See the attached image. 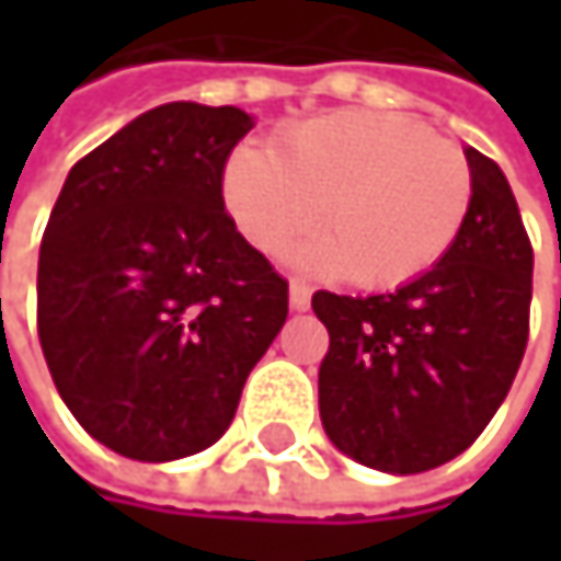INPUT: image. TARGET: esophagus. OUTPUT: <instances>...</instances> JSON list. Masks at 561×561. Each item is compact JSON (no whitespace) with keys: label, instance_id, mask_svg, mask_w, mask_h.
<instances>
[{"label":"esophagus","instance_id":"34e87169","mask_svg":"<svg viewBox=\"0 0 561 561\" xmlns=\"http://www.w3.org/2000/svg\"><path fill=\"white\" fill-rule=\"evenodd\" d=\"M288 305H291V311H308V305H311V288H308L305 282H291V285H288Z\"/></svg>","mask_w":561,"mask_h":561}]
</instances>
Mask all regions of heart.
I'll return each instance as SVG.
<instances>
[{"label":"heart","instance_id":"obj_1","mask_svg":"<svg viewBox=\"0 0 561 561\" xmlns=\"http://www.w3.org/2000/svg\"><path fill=\"white\" fill-rule=\"evenodd\" d=\"M471 194V165L455 142L364 110L311 119L276 152L247 146L224 174L227 210L260 253L279 256L321 217L328 237L298 247L295 263L347 270L367 288L432 270L458 240Z\"/></svg>","mask_w":561,"mask_h":561}]
</instances>
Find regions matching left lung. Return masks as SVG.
<instances>
[{
	"instance_id": "1",
	"label": "left lung",
	"mask_w": 561,
	"mask_h": 561,
	"mask_svg": "<svg viewBox=\"0 0 561 561\" xmlns=\"http://www.w3.org/2000/svg\"><path fill=\"white\" fill-rule=\"evenodd\" d=\"M474 194L451 250L387 295L314 291L328 328L318 409L354 461L432 471L488 428L529 337L533 247L497 162L465 149Z\"/></svg>"
}]
</instances>
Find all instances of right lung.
I'll list each match as a JSON object with an SVG mask.
<instances>
[{
	"label": "right lung",
	"instance_id": "right-lung-1",
	"mask_svg": "<svg viewBox=\"0 0 561 561\" xmlns=\"http://www.w3.org/2000/svg\"><path fill=\"white\" fill-rule=\"evenodd\" d=\"M250 129L237 106H156L70 169L45 227L51 380L133 461L210 448L285 324L288 282L224 210V165Z\"/></svg>",
	"mask_w": 561,
	"mask_h": 561
}]
</instances>
